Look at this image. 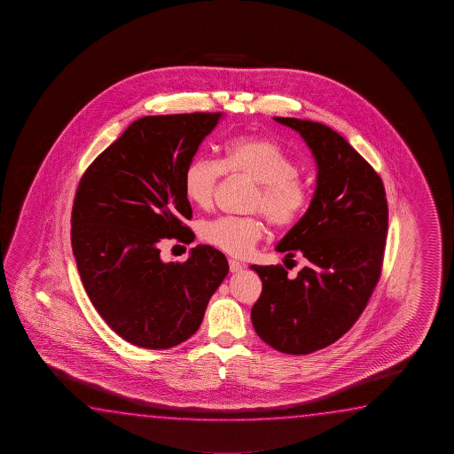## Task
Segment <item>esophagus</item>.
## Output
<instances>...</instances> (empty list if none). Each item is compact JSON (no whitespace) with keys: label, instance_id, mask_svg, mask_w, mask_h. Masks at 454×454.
Returning a JSON list of instances; mask_svg holds the SVG:
<instances>
[{"label":"esophagus","instance_id":"obj_1","mask_svg":"<svg viewBox=\"0 0 454 454\" xmlns=\"http://www.w3.org/2000/svg\"><path fill=\"white\" fill-rule=\"evenodd\" d=\"M229 267H231V273H239V271L245 269V265L241 262L235 261V259L229 261Z\"/></svg>","mask_w":454,"mask_h":454}]
</instances>
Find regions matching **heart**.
<instances>
[{
  "label": "heart",
  "mask_w": 454,
  "mask_h": 454,
  "mask_svg": "<svg viewBox=\"0 0 454 454\" xmlns=\"http://www.w3.org/2000/svg\"><path fill=\"white\" fill-rule=\"evenodd\" d=\"M223 171L249 177L257 184L253 209H261L279 229L291 227L305 213L309 185L299 176V167L277 141L259 137H235L223 145V160L193 159L184 171L187 200L207 207ZM267 233L259 217H217L201 225L200 237L207 245L231 255H247Z\"/></svg>",
  "instance_id": "1"
}]
</instances>
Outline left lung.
Here are the masks:
<instances>
[{
  "label": "left lung",
  "mask_w": 454,
  "mask_h": 454,
  "mask_svg": "<svg viewBox=\"0 0 454 454\" xmlns=\"http://www.w3.org/2000/svg\"><path fill=\"white\" fill-rule=\"evenodd\" d=\"M273 119L307 143L317 175L307 213L275 247L287 261L303 255L305 267L291 278L281 265H251L262 279L251 319L271 348L309 354L345 335L367 305L383 263L387 201L377 171L337 131Z\"/></svg>",
  "instance_id": "left-lung-1"
}]
</instances>
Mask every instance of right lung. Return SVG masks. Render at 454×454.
I'll return each instance as SVG.
<instances>
[{"instance_id": "right-lung-1", "label": "right lung", "mask_w": 454, "mask_h": 454, "mask_svg": "<svg viewBox=\"0 0 454 454\" xmlns=\"http://www.w3.org/2000/svg\"><path fill=\"white\" fill-rule=\"evenodd\" d=\"M221 113L147 115L87 168L71 215V247L85 293L131 345L167 349L199 331L207 301L229 273L221 251L192 247L163 262V239L191 243L184 171Z\"/></svg>"}]
</instances>
